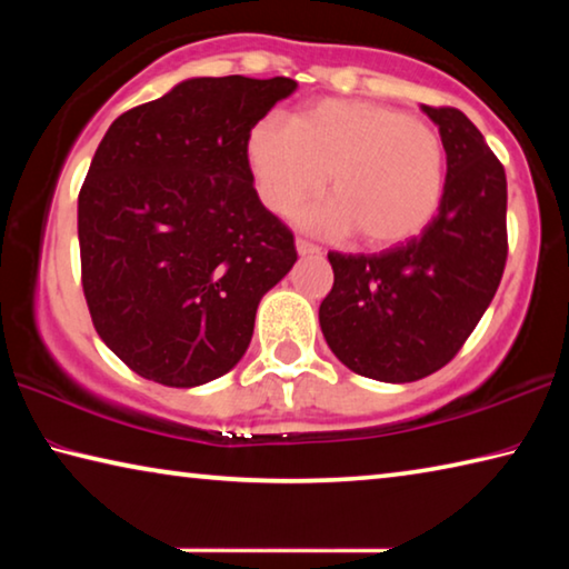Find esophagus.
<instances>
[{"label":"esophagus","mask_w":569,"mask_h":569,"mask_svg":"<svg viewBox=\"0 0 569 569\" xmlns=\"http://www.w3.org/2000/svg\"><path fill=\"white\" fill-rule=\"evenodd\" d=\"M296 250H298V256H319L321 253L319 246L308 243V240H303V238H296Z\"/></svg>","instance_id":"34e87169"}]
</instances>
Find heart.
<instances>
[{
  "mask_svg": "<svg viewBox=\"0 0 569 569\" xmlns=\"http://www.w3.org/2000/svg\"><path fill=\"white\" fill-rule=\"evenodd\" d=\"M246 156L258 196L278 213L329 180L333 198L301 210L298 223L331 236L359 230L371 248L417 238L445 200L439 132L389 104L319 100L293 122L268 114L250 128Z\"/></svg>",
  "mask_w": 569,
  "mask_h": 569,
  "instance_id": "1",
  "label": "heart"
}]
</instances>
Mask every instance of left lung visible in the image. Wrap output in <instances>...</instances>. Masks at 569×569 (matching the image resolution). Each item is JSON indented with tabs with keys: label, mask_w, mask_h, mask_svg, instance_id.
<instances>
[{
	"label": "left lung",
	"mask_w": 569,
	"mask_h": 569,
	"mask_svg": "<svg viewBox=\"0 0 569 569\" xmlns=\"http://www.w3.org/2000/svg\"><path fill=\"white\" fill-rule=\"evenodd\" d=\"M447 150V188L421 236L373 256L329 253L319 308L329 349L361 377L407 383L447 366L492 303L507 263V178L465 112L421 104Z\"/></svg>",
	"instance_id": "8db88e82"
}]
</instances>
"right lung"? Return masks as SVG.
<instances>
[{"mask_svg":"<svg viewBox=\"0 0 569 569\" xmlns=\"http://www.w3.org/2000/svg\"><path fill=\"white\" fill-rule=\"evenodd\" d=\"M296 88L190 77L104 132L77 198L82 288L100 339L142 379L223 377L293 268V233L258 198L246 142Z\"/></svg>","mask_w":569,"mask_h":569,"instance_id":"add662e5","label":"right lung"}]
</instances>
